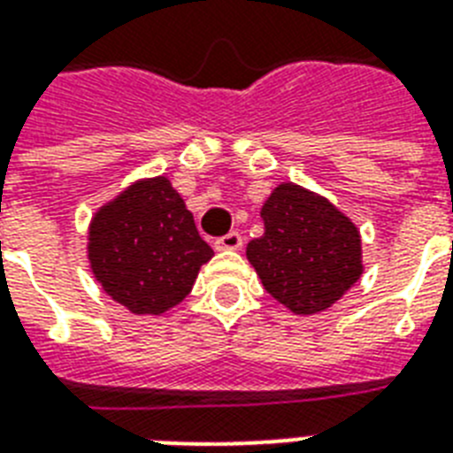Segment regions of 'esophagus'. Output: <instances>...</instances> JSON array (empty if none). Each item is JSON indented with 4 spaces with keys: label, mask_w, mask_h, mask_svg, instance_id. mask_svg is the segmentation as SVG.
<instances>
[{
    "label": "esophagus",
    "mask_w": 453,
    "mask_h": 453,
    "mask_svg": "<svg viewBox=\"0 0 453 453\" xmlns=\"http://www.w3.org/2000/svg\"><path fill=\"white\" fill-rule=\"evenodd\" d=\"M242 244H244V240H242L240 233H227L220 240H216L219 251H237V249H242Z\"/></svg>",
    "instance_id": "1"
}]
</instances>
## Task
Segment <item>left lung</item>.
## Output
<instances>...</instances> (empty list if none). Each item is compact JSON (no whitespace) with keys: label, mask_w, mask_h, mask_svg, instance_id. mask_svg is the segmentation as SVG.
<instances>
[{"label":"left lung","mask_w":453,"mask_h":453,"mask_svg":"<svg viewBox=\"0 0 453 453\" xmlns=\"http://www.w3.org/2000/svg\"><path fill=\"white\" fill-rule=\"evenodd\" d=\"M263 234L247 258L270 296L296 312L331 308L362 277L357 226L329 199L296 183H280L261 209Z\"/></svg>","instance_id":"obj_1"}]
</instances>
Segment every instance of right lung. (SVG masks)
<instances>
[{"label":"right lung","mask_w":453,"mask_h":453,"mask_svg":"<svg viewBox=\"0 0 453 453\" xmlns=\"http://www.w3.org/2000/svg\"><path fill=\"white\" fill-rule=\"evenodd\" d=\"M96 282L134 315H164L192 291L213 249L166 176L143 178L103 204L87 244Z\"/></svg>","instance_id":"add662e5"}]
</instances>
